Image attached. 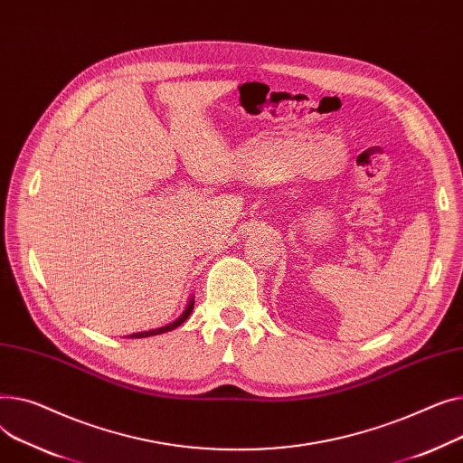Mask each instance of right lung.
Returning a JSON list of instances; mask_svg holds the SVG:
<instances>
[{
	"instance_id": "add662e5",
	"label": "right lung",
	"mask_w": 463,
	"mask_h": 463,
	"mask_svg": "<svg viewBox=\"0 0 463 463\" xmlns=\"http://www.w3.org/2000/svg\"><path fill=\"white\" fill-rule=\"evenodd\" d=\"M193 308H194V297H190V298H188V303H186V307H184V310H183V314H181V316H179L175 321H172V323L165 325V327H158V329L142 331V333H134V335H130L128 338H147V336H156V335H165V333H170V331L177 329L179 325H183V323L188 319V316L193 314Z\"/></svg>"
}]
</instances>
